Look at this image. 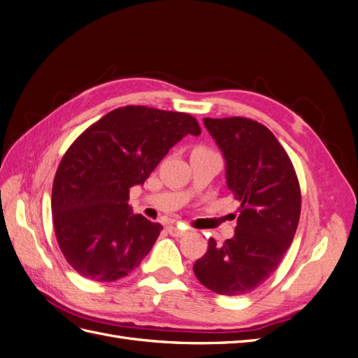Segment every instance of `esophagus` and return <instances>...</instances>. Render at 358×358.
Returning a JSON list of instances; mask_svg holds the SVG:
<instances>
[{
  "label": "esophagus",
  "instance_id": "obj_1",
  "mask_svg": "<svg viewBox=\"0 0 358 358\" xmlns=\"http://www.w3.org/2000/svg\"><path fill=\"white\" fill-rule=\"evenodd\" d=\"M167 230L171 236H175V237H182L183 234L187 233L185 229H180V227H178V225H169Z\"/></svg>",
  "mask_w": 358,
  "mask_h": 358
}]
</instances>
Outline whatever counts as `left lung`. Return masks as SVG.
Returning <instances> with one entry per match:
<instances>
[{
    "label": "left lung",
    "instance_id": "8db88e82",
    "mask_svg": "<svg viewBox=\"0 0 358 358\" xmlns=\"http://www.w3.org/2000/svg\"><path fill=\"white\" fill-rule=\"evenodd\" d=\"M225 158L227 187L241 201L234 237L209 248L194 264L200 282L222 296H242L270 278L299 225L301 194L285 149L267 127L248 117H204Z\"/></svg>",
    "mask_w": 358,
    "mask_h": 358
}]
</instances>
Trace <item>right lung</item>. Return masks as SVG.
I'll use <instances>...</instances> for the list:
<instances>
[{"instance_id": "right-lung-1", "label": "right lung", "mask_w": 358, "mask_h": 358, "mask_svg": "<svg viewBox=\"0 0 358 358\" xmlns=\"http://www.w3.org/2000/svg\"><path fill=\"white\" fill-rule=\"evenodd\" d=\"M200 133L188 113L125 106L74 140L53 179L52 213L61 252L76 272L113 282L142 263L162 225L133 213L129 188L143 185L182 137Z\"/></svg>"}]
</instances>
